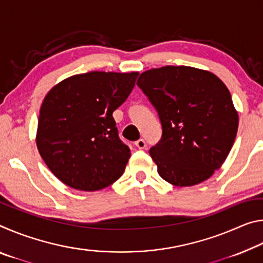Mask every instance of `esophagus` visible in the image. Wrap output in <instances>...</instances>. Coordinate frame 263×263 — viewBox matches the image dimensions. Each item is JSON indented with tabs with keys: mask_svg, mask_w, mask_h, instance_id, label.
I'll list each match as a JSON object with an SVG mask.
<instances>
[{
	"mask_svg": "<svg viewBox=\"0 0 263 263\" xmlns=\"http://www.w3.org/2000/svg\"><path fill=\"white\" fill-rule=\"evenodd\" d=\"M135 145H136L137 147L139 148V149H144V148H146V141H145L144 139H139V140H137V141L135 142Z\"/></svg>",
	"mask_w": 263,
	"mask_h": 263,
	"instance_id": "34e87169",
	"label": "esophagus"
}]
</instances>
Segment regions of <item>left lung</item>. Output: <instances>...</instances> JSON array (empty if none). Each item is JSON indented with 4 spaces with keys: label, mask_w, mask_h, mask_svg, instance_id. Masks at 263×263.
Listing matches in <instances>:
<instances>
[{
    "label": "left lung",
    "mask_w": 263,
    "mask_h": 263,
    "mask_svg": "<svg viewBox=\"0 0 263 263\" xmlns=\"http://www.w3.org/2000/svg\"><path fill=\"white\" fill-rule=\"evenodd\" d=\"M158 111L161 139L149 149L159 175L176 186L208 180L228 158L238 131V112L228 87L208 70L166 66L137 81Z\"/></svg>",
    "instance_id": "8db88e82"
}]
</instances>
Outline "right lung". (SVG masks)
<instances>
[{
	"label": "right lung",
	"mask_w": 263,
	"mask_h": 263,
	"mask_svg": "<svg viewBox=\"0 0 263 263\" xmlns=\"http://www.w3.org/2000/svg\"><path fill=\"white\" fill-rule=\"evenodd\" d=\"M138 72H89L58 83L43 101L37 147L62 183L101 190L123 175L131 152L112 112L130 95Z\"/></svg>",
	"instance_id": "add662e5"
}]
</instances>
